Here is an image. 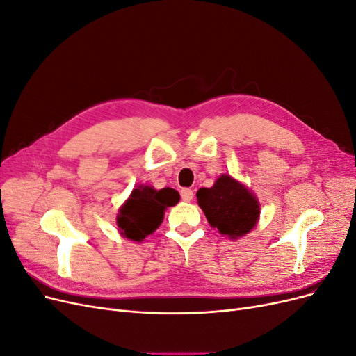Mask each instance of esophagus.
I'll return each instance as SVG.
<instances>
[{
    "label": "esophagus",
    "instance_id": "obj_1",
    "mask_svg": "<svg viewBox=\"0 0 356 356\" xmlns=\"http://www.w3.org/2000/svg\"><path fill=\"white\" fill-rule=\"evenodd\" d=\"M193 195H195V193H193V190H190V188H182L181 190V199L184 202L193 200Z\"/></svg>",
    "mask_w": 356,
    "mask_h": 356
}]
</instances>
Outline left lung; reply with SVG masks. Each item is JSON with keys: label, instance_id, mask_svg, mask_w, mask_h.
Returning <instances> with one entry per match:
<instances>
[{"label": "left lung", "instance_id": "obj_1", "mask_svg": "<svg viewBox=\"0 0 356 356\" xmlns=\"http://www.w3.org/2000/svg\"><path fill=\"white\" fill-rule=\"evenodd\" d=\"M196 196L208 222L229 239L248 234L260 218V203L252 191L227 174L211 188H200Z\"/></svg>", "mask_w": 356, "mask_h": 356}]
</instances>
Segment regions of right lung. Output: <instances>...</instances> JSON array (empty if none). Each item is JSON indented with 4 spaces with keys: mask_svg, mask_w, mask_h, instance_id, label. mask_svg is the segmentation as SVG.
<instances>
[{
    "mask_svg": "<svg viewBox=\"0 0 356 356\" xmlns=\"http://www.w3.org/2000/svg\"><path fill=\"white\" fill-rule=\"evenodd\" d=\"M179 202V193L170 187L156 190L138 186L117 215L118 232L134 242H143L163 221L165 211Z\"/></svg>",
    "mask_w": 356,
    "mask_h": 356,
    "instance_id": "right-lung-1",
    "label": "right lung"
}]
</instances>
